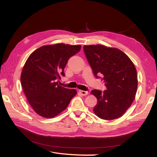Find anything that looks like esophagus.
Masks as SVG:
<instances>
[{
    "label": "esophagus",
    "instance_id": "1",
    "mask_svg": "<svg viewBox=\"0 0 157 157\" xmlns=\"http://www.w3.org/2000/svg\"><path fill=\"white\" fill-rule=\"evenodd\" d=\"M79 92L81 94L82 96H86L88 94V92L86 91H84V90H79Z\"/></svg>",
    "mask_w": 157,
    "mask_h": 157
}]
</instances>
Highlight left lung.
<instances>
[{
  "mask_svg": "<svg viewBox=\"0 0 157 157\" xmlns=\"http://www.w3.org/2000/svg\"><path fill=\"white\" fill-rule=\"evenodd\" d=\"M84 54L97 78L102 75L107 88L103 92L92 90L97 105L93 111L104 120L122 117L134 100L137 88V76L134 64L121 50L105 46L84 45Z\"/></svg>",
  "mask_w": 157,
  "mask_h": 157,
  "instance_id": "left-lung-1",
  "label": "left lung"
}]
</instances>
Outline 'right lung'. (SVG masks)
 <instances>
[{
  "instance_id": "add662e5",
  "label": "right lung",
  "mask_w": 157,
  "mask_h": 157,
  "mask_svg": "<svg viewBox=\"0 0 157 157\" xmlns=\"http://www.w3.org/2000/svg\"><path fill=\"white\" fill-rule=\"evenodd\" d=\"M80 45L56 44L41 46L29 56L23 66L21 84L27 101L38 115L53 118L67 107L77 90L59 86L69 59Z\"/></svg>"
}]
</instances>
